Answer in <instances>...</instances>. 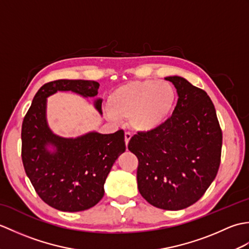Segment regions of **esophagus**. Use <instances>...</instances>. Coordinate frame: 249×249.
Instances as JSON below:
<instances>
[{
	"instance_id": "34e87169",
	"label": "esophagus",
	"mask_w": 249,
	"mask_h": 249,
	"mask_svg": "<svg viewBox=\"0 0 249 249\" xmlns=\"http://www.w3.org/2000/svg\"><path fill=\"white\" fill-rule=\"evenodd\" d=\"M124 136H125V143H126V145H127L129 140H130V138H131V134L128 133V131H126Z\"/></svg>"
}]
</instances>
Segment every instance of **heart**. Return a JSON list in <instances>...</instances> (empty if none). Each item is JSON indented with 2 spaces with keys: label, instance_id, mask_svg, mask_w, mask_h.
Instances as JSON below:
<instances>
[{
  "label": "heart",
  "instance_id": "b5f03b06",
  "mask_svg": "<svg viewBox=\"0 0 249 249\" xmlns=\"http://www.w3.org/2000/svg\"><path fill=\"white\" fill-rule=\"evenodd\" d=\"M174 102L176 91L169 82H129L111 93L108 116L111 120L129 118L133 128L149 131L165 123Z\"/></svg>",
  "mask_w": 249,
  "mask_h": 249
}]
</instances>
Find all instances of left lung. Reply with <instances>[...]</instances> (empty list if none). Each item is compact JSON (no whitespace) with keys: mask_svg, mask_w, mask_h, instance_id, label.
I'll list each match as a JSON object with an SVG mask.
<instances>
[{"mask_svg":"<svg viewBox=\"0 0 249 249\" xmlns=\"http://www.w3.org/2000/svg\"><path fill=\"white\" fill-rule=\"evenodd\" d=\"M178 95L172 115L153 130L131 137L138 158V189L158 209L178 211L202 197L218 172L223 133L212 100L202 89L173 76Z\"/></svg>","mask_w":249,"mask_h":249,"instance_id":"obj_1","label":"left lung"}]
</instances>
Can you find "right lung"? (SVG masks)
Wrapping results in <instances>:
<instances>
[{"mask_svg": "<svg viewBox=\"0 0 249 249\" xmlns=\"http://www.w3.org/2000/svg\"><path fill=\"white\" fill-rule=\"evenodd\" d=\"M99 83L89 80H55L35 94L21 128V157L26 176L40 199L63 212L92 208L104 197V184L118 157L125 152L124 131L89 133L76 139L54 135L47 125L46 98L57 91H72L84 97L97 95ZM102 99L95 108L102 113ZM50 144L56 147L51 153Z\"/></svg>", "mask_w": 249, "mask_h": 249, "instance_id": "add662e5", "label": "right lung"}]
</instances>
